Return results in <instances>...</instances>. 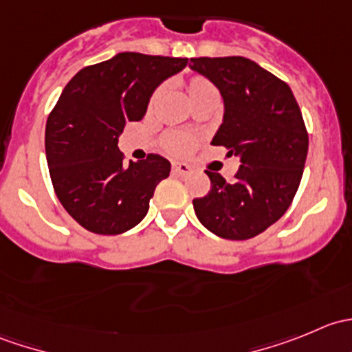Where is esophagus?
Instances as JSON below:
<instances>
[{
  "instance_id": "34e87169",
  "label": "esophagus",
  "mask_w": 352,
  "mask_h": 352,
  "mask_svg": "<svg viewBox=\"0 0 352 352\" xmlns=\"http://www.w3.org/2000/svg\"><path fill=\"white\" fill-rule=\"evenodd\" d=\"M190 172V166L184 162H173L172 163V173L173 175H187Z\"/></svg>"
}]
</instances>
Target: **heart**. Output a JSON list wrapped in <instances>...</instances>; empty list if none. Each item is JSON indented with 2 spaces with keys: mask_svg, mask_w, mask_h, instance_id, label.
<instances>
[{
  "mask_svg": "<svg viewBox=\"0 0 352 352\" xmlns=\"http://www.w3.org/2000/svg\"><path fill=\"white\" fill-rule=\"evenodd\" d=\"M165 94V85H160L158 88L151 94L150 102H148V109L153 110L158 105L160 98ZM186 94L189 97L190 104L194 107L204 104L208 100H218V90L214 85L204 76H192L187 80L186 83ZM197 138L189 133H182V131H170L162 138V146L166 153L175 156H186L196 148Z\"/></svg>",
  "mask_w": 352,
  "mask_h": 352,
  "instance_id": "b5f03b06",
  "label": "heart"
}]
</instances>
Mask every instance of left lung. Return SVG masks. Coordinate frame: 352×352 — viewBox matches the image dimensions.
<instances>
[{
	"instance_id": "obj_1",
	"label": "left lung",
	"mask_w": 352,
	"mask_h": 352,
	"mask_svg": "<svg viewBox=\"0 0 352 352\" xmlns=\"http://www.w3.org/2000/svg\"><path fill=\"white\" fill-rule=\"evenodd\" d=\"M190 67L218 87L225 116L211 144L240 156L235 182L209 172L211 189L194 199L199 221L226 240H248L278 221L300 187L308 133L293 91L242 56L192 58Z\"/></svg>"
}]
</instances>
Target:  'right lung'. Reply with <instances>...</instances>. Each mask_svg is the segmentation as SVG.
Listing matches in <instances>:
<instances>
[{"label":"right lung","instance_id":"right-lung-1","mask_svg":"<svg viewBox=\"0 0 352 352\" xmlns=\"http://www.w3.org/2000/svg\"><path fill=\"white\" fill-rule=\"evenodd\" d=\"M187 58L120 52L78 71L45 124V156L63 208L85 230L119 235L150 209L170 162L150 153L124 166L119 136L141 120L155 88L187 66Z\"/></svg>","mask_w":352,"mask_h":352}]
</instances>
